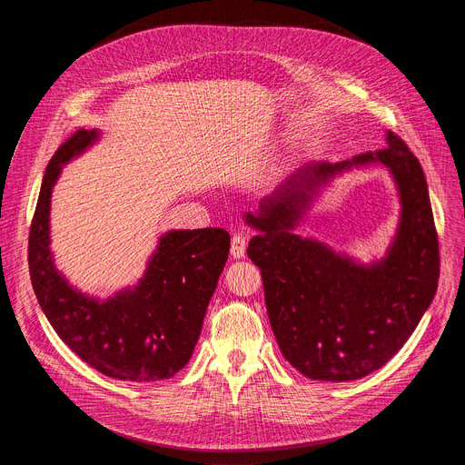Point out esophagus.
Returning a JSON list of instances; mask_svg holds the SVG:
<instances>
[{
	"label": "esophagus",
	"mask_w": 465,
	"mask_h": 465,
	"mask_svg": "<svg viewBox=\"0 0 465 465\" xmlns=\"http://www.w3.org/2000/svg\"><path fill=\"white\" fill-rule=\"evenodd\" d=\"M230 252H232V256H233L235 260L245 256V254H247V237L242 235V233H235V235L232 237Z\"/></svg>",
	"instance_id": "esophagus-1"
}]
</instances>
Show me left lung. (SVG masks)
Returning <instances> with one entry per match:
<instances>
[{
	"label": "left lung",
	"instance_id": "8db88e82",
	"mask_svg": "<svg viewBox=\"0 0 465 465\" xmlns=\"http://www.w3.org/2000/svg\"><path fill=\"white\" fill-rule=\"evenodd\" d=\"M386 149L345 162H309L260 200L245 220L258 233L247 254L260 267L265 307L282 356L312 379L356 381L377 371L411 337L437 292L439 247L424 171L392 132ZM382 164L401 198L397 233L365 264L303 238L323 190L352 168Z\"/></svg>",
	"mask_w": 465,
	"mask_h": 465
}]
</instances>
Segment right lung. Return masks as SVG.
<instances>
[{
  "instance_id": "1",
  "label": "right lung",
  "mask_w": 465,
  "mask_h": 465,
  "mask_svg": "<svg viewBox=\"0 0 465 465\" xmlns=\"http://www.w3.org/2000/svg\"><path fill=\"white\" fill-rule=\"evenodd\" d=\"M102 139L69 137L46 165L30 230V277L39 307L64 343L100 373L128 382L173 377L198 343L207 305L230 252L223 228L169 230L135 284L97 298L71 284L51 249V200L64 165Z\"/></svg>"
}]
</instances>
